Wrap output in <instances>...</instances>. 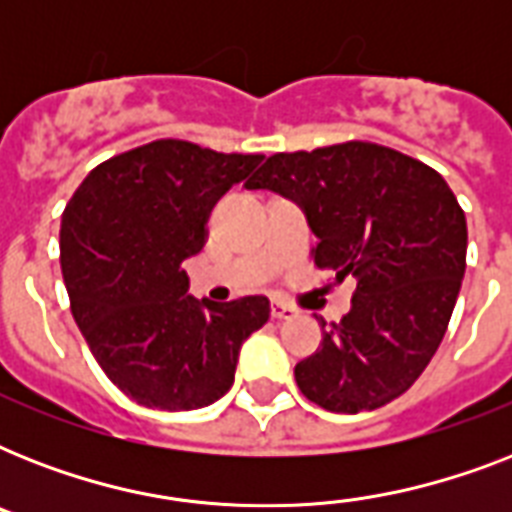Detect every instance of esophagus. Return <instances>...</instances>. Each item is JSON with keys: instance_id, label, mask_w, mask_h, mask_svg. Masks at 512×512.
<instances>
[{"instance_id": "34e87169", "label": "esophagus", "mask_w": 512, "mask_h": 512, "mask_svg": "<svg viewBox=\"0 0 512 512\" xmlns=\"http://www.w3.org/2000/svg\"><path fill=\"white\" fill-rule=\"evenodd\" d=\"M271 316L273 319H292V316H297V311L292 308V305L281 303V300H273L271 303Z\"/></svg>"}]
</instances>
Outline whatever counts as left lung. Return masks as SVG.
Segmentation results:
<instances>
[{"label": "left lung", "instance_id": "obj_1", "mask_svg": "<svg viewBox=\"0 0 512 512\" xmlns=\"http://www.w3.org/2000/svg\"><path fill=\"white\" fill-rule=\"evenodd\" d=\"M287 196L316 236L313 263L356 279L353 305L295 366L297 388L327 412L358 414L412 388L460 295L468 223L433 167L350 140L273 154L247 183Z\"/></svg>", "mask_w": 512, "mask_h": 512}]
</instances>
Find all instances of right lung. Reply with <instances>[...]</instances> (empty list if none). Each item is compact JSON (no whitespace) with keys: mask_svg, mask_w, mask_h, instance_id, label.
Here are the masks:
<instances>
[{"mask_svg":"<svg viewBox=\"0 0 512 512\" xmlns=\"http://www.w3.org/2000/svg\"><path fill=\"white\" fill-rule=\"evenodd\" d=\"M260 154L154 140L98 164L60 220V268L74 321L108 380L151 409L191 412L233 385L241 342L271 316L268 297L188 295L183 263L207 220Z\"/></svg>","mask_w":512,"mask_h":512,"instance_id":"add662e5","label":"right lung"}]
</instances>
